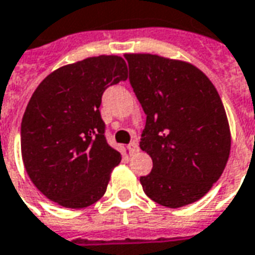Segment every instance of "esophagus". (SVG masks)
I'll list each match as a JSON object with an SVG mask.
<instances>
[{"instance_id": "1", "label": "esophagus", "mask_w": 255, "mask_h": 255, "mask_svg": "<svg viewBox=\"0 0 255 255\" xmlns=\"http://www.w3.org/2000/svg\"><path fill=\"white\" fill-rule=\"evenodd\" d=\"M128 149H129V152L131 153H136L137 151H139V145H137V143H136V141H132V143H129V144H128Z\"/></svg>"}]
</instances>
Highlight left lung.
<instances>
[{"mask_svg":"<svg viewBox=\"0 0 255 255\" xmlns=\"http://www.w3.org/2000/svg\"><path fill=\"white\" fill-rule=\"evenodd\" d=\"M129 83L147 115L140 148L152 171L140 176L145 195L170 209L199 201L221 178L231 133L219 93L183 60L126 53Z\"/></svg>","mask_w":255,"mask_h":255,"instance_id":"8db88e82","label":"left lung"}]
</instances>
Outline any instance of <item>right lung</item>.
Masks as SVG:
<instances>
[{
  "label": "right lung",
  "instance_id": "obj_1",
  "mask_svg": "<svg viewBox=\"0 0 255 255\" xmlns=\"http://www.w3.org/2000/svg\"><path fill=\"white\" fill-rule=\"evenodd\" d=\"M127 77L124 58L102 54L58 68L33 92L21 123V155L48 199L84 209L106 194L122 155L107 143L99 107L103 92Z\"/></svg>",
  "mask_w": 255,
  "mask_h": 255
}]
</instances>
